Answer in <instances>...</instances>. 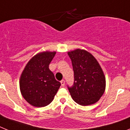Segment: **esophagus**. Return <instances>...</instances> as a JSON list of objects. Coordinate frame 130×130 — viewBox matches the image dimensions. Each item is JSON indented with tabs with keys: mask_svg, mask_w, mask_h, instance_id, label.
Masks as SVG:
<instances>
[{
	"mask_svg": "<svg viewBox=\"0 0 130 130\" xmlns=\"http://www.w3.org/2000/svg\"><path fill=\"white\" fill-rule=\"evenodd\" d=\"M60 82H61V85H62V86L64 87V86H65V80H61Z\"/></svg>",
	"mask_w": 130,
	"mask_h": 130,
	"instance_id": "obj_1",
	"label": "esophagus"
}]
</instances>
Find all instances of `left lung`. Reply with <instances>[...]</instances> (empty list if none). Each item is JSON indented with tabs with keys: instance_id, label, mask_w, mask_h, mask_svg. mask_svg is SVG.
Wrapping results in <instances>:
<instances>
[{
	"instance_id": "obj_1",
	"label": "left lung",
	"mask_w": 130,
	"mask_h": 130,
	"mask_svg": "<svg viewBox=\"0 0 130 130\" xmlns=\"http://www.w3.org/2000/svg\"><path fill=\"white\" fill-rule=\"evenodd\" d=\"M74 70V84L68 86L72 99L82 106L97 102L106 88V78L96 58L86 50L77 49L68 53Z\"/></svg>"
}]
</instances>
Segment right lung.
I'll use <instances>...</instances> for the list:
<instances>
[{
	"label": "right lung",
	"instance_id": "add662e5",
	"mask_svg": "<svg viewBox=\"0 0 130 130\" xmlns=\"http://www.w3.org/2000/svg\"><path fill=\"white\" fill-rule=\"evenodd\" d=\"M55 52H44L34 56L26 64L20 80V92L28 102L41 108L52 102L60 86L49 64Z\"/></svg>",
	"mask_w": 130,
	"mask_h": 130
}]
</instances>
